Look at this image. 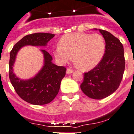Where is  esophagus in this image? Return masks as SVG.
Segmentation results:
<instances>
[{
	"mask_svg": "<svg viewBox=\"0 0 134 134\" xmlns=\"http://www.w3.org/2000/svg\"><path fill=\"white\" fill-rule=\"evenodd\" d=\"M74 70L72 69H71V68H67V74H70L71 73H73Z\"/></svg>",
	"mask_w": 134,
	"mask_h": 134,
	"instance_id": "1",
	"label": "esophagus"
}]
</instances>
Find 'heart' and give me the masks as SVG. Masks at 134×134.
<instances>
[{
  "instance_id": "1",
  "label": "heart",
  "mask_w": 134,
  "mask_h": 134,
  "mask_svg": "<svg viewBox=\"0 0 134 134\" xmlns=\"http://www.w3.org/2000/svg\"><path fill=\"white\" fill-rule=\"evenodd\" d=\"M54 50L58 63L63 64L74 56V62L83 69H91L102 59L105 52V41L99 34L76 33L67 34L60 40Z\"/></svg>"
}]
</instances>
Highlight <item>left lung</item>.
<instances>
[{"instance_id":"obj_1","label":"left lung","mask_w":134,"mask_h":134,"mask_svg":"<svg viewBox=\"0 0 134 134\" xmlns=\"http://www.w3.org/2000/svg\"><path fill=\"white\" fill-rule=\"evenodd\" d=\"M105 41V52L98 64L84 73L82 92L92 99L105 98L114 93L123 76L125 60L122 44L109 31L99 29Z\"/></svg>"}]
</instances>
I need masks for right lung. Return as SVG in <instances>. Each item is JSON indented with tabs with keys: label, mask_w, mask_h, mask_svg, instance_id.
Instances as JSON below:
<instances>
[{
	"label": "right lung",
	"mask_w": 134,
	"mask_h": 134,
	"mask_svg": "<svg viewBox=\"0 0 134 134\" xmlns=\"http://www.w3.org/2000/svg\"><path fill=\"white\" fill-rule=\"evenodd\" d=\"M54 36L53 34L48 33L29 34L16 42L10 52L9 77L11 83L17 94L23 100L32 105H46L56 98L59 92L62 79L66 74V68L52 63V56L46 50L42 49L44 65L41 71L31 79L20 80L13 72V65L16 54L25 45L45 46Z\"/></svg>",
	"instance_id": "right-lung-1"
}]
</instances>
